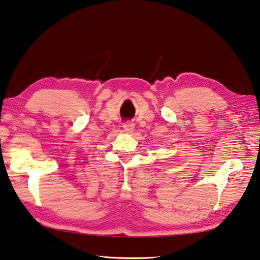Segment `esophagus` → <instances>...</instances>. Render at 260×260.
Returning <instances> with one entry per match:
<instances>
[{
    "instance_id": "esophagus-1",
    "label": "esophagus",
    "mask_w": 260,
    "mask_h": 260,
    "mask_svg": "<svg viewBox=\"0 0 260 260\" xmlns=\"http://www.w3.org/2000/svg\"><path fill=\"white\" fill-rule=\"evenodd\" d=\"M123 128H124V132H126V133H132V132L134 131V124L126 123V124L123 125Z\"/></svg>"
}]
</instances>
